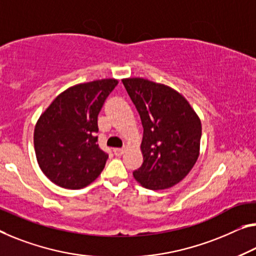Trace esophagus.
<instances>
[{
  "label": "esophagus",
  "instance_id": "obj_1",
  "mask_svg": "<svg viewBox=\"0 0 256 256\" xmlns=\"http://www.w3.org/2000/svg\"><path fill=\"white\" fill-rule=\"evenodd\" d=\"M124 152V148H114V150H113V153H114V156H122Z\"/></svg>",
  "mask_w": 256,
  "mask_h": 256
}]
</instances>
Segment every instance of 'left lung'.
Masks as SVG:
<instances>
[{
	"label": "left lung",
	"instance_id": "1",
	"mask_svg": "<svg viewBox=\"0 0 256 256\" xmlns=\"http://www.w3.org/2000/svg\"><path fill=\"white\" fill-rule=\"evenodd\" d=\"M143 126V164L132 172L142 186L164 190L180 182L199 156L202 122L176 90L140 78H124Z\"/></svg>",
	"mask_w": 256,
	"mask_h": 256
}]
</instances>
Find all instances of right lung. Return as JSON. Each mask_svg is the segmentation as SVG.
I'll list each match as a JSON object with an SVG mask.
<instances>
[{"instance_id": "1", "label": "right lung", "mask_w": 256, "mask_h": 256, "mask_svg": "<svg viewBox=\"0 0 256 256\" xmlns=\"http://www.w3.org/2000/svg\"><path fill=\"white\" fill-rule=\"evenodd\" d=\"M118 80L103 78L62 92L34 129L36 159L46 178L78 190L100 175L108 154L98 146V113Z\"/></svg>"}]
</instances>
